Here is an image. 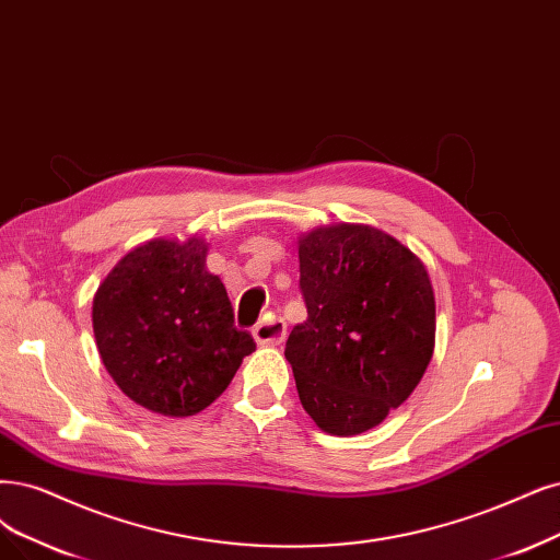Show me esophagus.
I'll return each instance as SVG.
<instances>
[{
  "label": "esophagus",
  "mask_w": 560,
  "mask_h": 560,
  "mask_svg": "<svg viewBox=\"0 0 560 560\" xmlns=\"http://www.w3.org/2000/svg\"><path fill=\"white\" fill-rule=\"evenodd\" d=\"M254 339L260 346H279L285 339V323L281 318H269L254 327Z\"/></svg>",
  "instance_id": "1"
}]
</instances>
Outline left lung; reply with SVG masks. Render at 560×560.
<instances>
[{"mask_svg": "<svg viewBox=\"0 0 560 560\" xmlns=\"http://www.w3.org/2000/svg\"><path fill=\"white\" fill-rule=\"evenodd\" d=\"M306 320L285 341L298 395L332 436L381 424L418 387L436 343L424 262L362 223L316 228L298 242Z\"/></svg>", "mask_w": 560, "mask_h": 560, "instance_id": "1", "label": "left lung"}]
</instances>
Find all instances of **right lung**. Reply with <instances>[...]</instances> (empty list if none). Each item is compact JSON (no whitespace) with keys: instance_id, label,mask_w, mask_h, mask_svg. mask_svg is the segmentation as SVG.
I'll return each instance as SVG.
<instances>
[{"instance_id":"1","label":"right lung","mask_w":560,"mask_h":560,"mask_svg":"<svg viewBox=\"0 0 560 560\" xmlns=\"http://www.w3.org/2000/svg\"><path fill=\"white\" fill-rule=\"evenodd\" d=\"M205 260L202 237L150 240L124 256L94 295L103 366L131 401L165 418L210 406L256 350Z\"/></svg>"}]
</instances>
